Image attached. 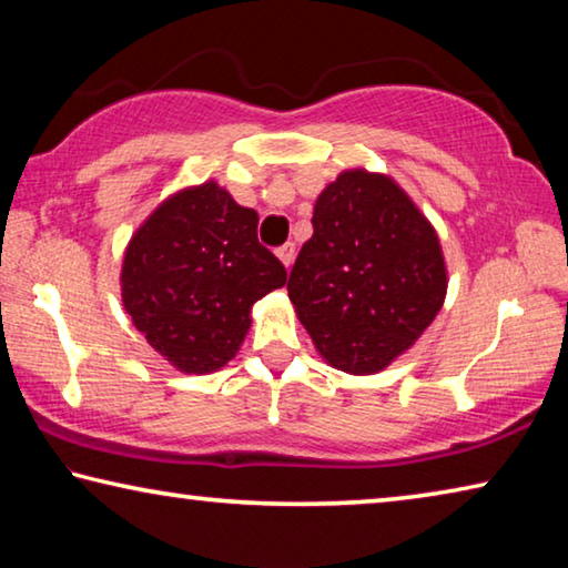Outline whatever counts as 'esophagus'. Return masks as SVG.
<instances>
[{
	"label": "esophagus",
	"instance_id": "obj_1",
	"mask_svg": "<svg viewBox=\"0 0 568 568\" xmlns=\"http://www.w3.org/2000/svg\"><path fill=\"white\" fill-rule=\"evenodd\" d=\"M275 255L281 257V263H283L285 267H291L293 261H295V245H293V243H285V245H281V247L275 250Z\"/></svg>",
	"mask_w": 568,
	"mask_h": 568
}]
</instances>
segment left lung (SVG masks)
Returning <instances> with one entry per match:
<instances>
[{
	"mask_svg": "<svg viewBox=\"0 0 568 568\" xmlns=\"http://www.w3.org/2000/svg\"><path fill=\"white\" fill-rule=\"evenodd\" d=\"M446 287L434 225L396 180L355 168L315 200L287 295L325 363L371 376L434 323Z\"/></svg>",
	"mask_w": 568,
	"mask_h": 568,
	"instance_id": "obj_1",
	"label": "left lung"
}]
</instances>
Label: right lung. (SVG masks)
I'll list each match as a JSON object with an SVG mask.
<instances>
[{
    "instance_id": "obj_1",
    "label": "right lung",
    "mask_w": 568,
    "mask_h": 568,
    "mask_svg": "<svg viewBox=\"0 0 568 568\" xmlns=\"http://www.w3.org/2000/svg\"><path fill=\"white\" fill-rule=\"evenodd\" d=\"M287 273L257 243V213L215 180L152 210L124 250L122 305L145 341L182 373L220 371L243 345L250 311Z\"/></svg>"
}]
</instances>
